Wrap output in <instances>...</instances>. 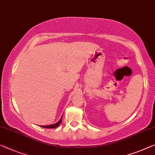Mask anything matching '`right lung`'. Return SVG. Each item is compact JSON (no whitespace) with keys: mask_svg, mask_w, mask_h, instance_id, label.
<instances>
[{"mask_svg":"<svg viewBox=\"0 0 155 155\" xmlns=\"http://www.w3.org/2000/svg\"><path fill=\"white\" fill-rule=\"evenodd\" d=\"M62 117H63V116L61 117V118L60 119V120L58 122H56V123L55 124H51V125H45V126H40V127H44V128H48V129H52V128H55V127H57L58 126H59L60 124H61V122H62Z\"/></svg>","mask_w":155,"mask_h":155,"instance_id":"obj_1","label":"right lung"}]
</instances>
